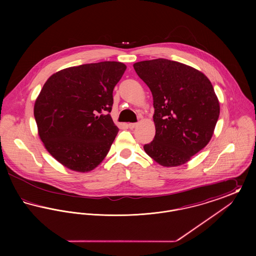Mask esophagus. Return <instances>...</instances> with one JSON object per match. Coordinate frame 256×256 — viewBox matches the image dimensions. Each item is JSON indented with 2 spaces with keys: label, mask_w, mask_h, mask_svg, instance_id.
Returning a JSON list of instances; mask_svg holds the SVG:
<instances>
[{
  "label": "esophagus",
  "mask_w": 256,
  "mask_h": 256,
  "mask_svg": "<svg viewBox=\"0 0 256 256\" xmlns=\"http://www.w3.org/2000/svg\"><path fill=\"white\" fill-rule=\"evenodd\" d=\"M137 126V124L136 122H130L128 124V126L130 128V130H134V128Z\"/></svg>",
  "instance_id": "esophagus-1"
}]
</instances>
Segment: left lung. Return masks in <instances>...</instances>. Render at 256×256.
<instances>
[{
    "mask_svg": "<svg viewBox=\"0 0 256 256\" xmlns=\"http://www.w3.org/2000/svg\"><path fill=\"white\" fill-rule=\"evenodd\" d=\"M154 98L156 136L146 154L165 167L180 166L206 146L219 119L220 104L204 74L165 58L134 64Z\"/></svg>",
    "mask_w": 256,
    "mask_h": 256,
    "instance_id": "obj_1",
    "label": "left lung"
}]
</instances>
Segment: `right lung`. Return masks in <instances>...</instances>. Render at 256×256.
<instances>
[{
    "label": "right lung",
    "mask_w": 256,
    "mask_h": 256,
    "mask_svg": "<svg viewBox=\"0 0 256 256\" xmlns=\"http://www.w3.org/2000/svg\"><path fill=\"white\" fill-rule=\"evenodd\" d=\"M126 69L102 61L58 71L45 82L34 104L38 134L46 150L76 172L97 167L119 128L110 116L113 89Z\"/></svg>",
    "instance_id": "right-lung-1"
}]
</instances>
